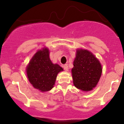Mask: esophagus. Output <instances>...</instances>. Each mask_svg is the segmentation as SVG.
I'll return each instance as SVG.
<instances>
[{"label": "esophagus", "mask_w": 124, "mask_h": 124, "mask_svg": "<svg viewBox=\"0 0 124 124\" xmlns=\"http://www.w3.org/2000/svg\"><path fill=\"white\" fill-rule=\"evenodd\" d=\"M63 68L64 70H65V71H66V72H67V71H68V70H69V68H68V65H67V64H65V65H64Z\"/></svg>", "instance_id": "1"}]
</instances>
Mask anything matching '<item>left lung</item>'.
I'll list each match as a JSON object with an SVG mask.
<instances>
[{
	"mask_svg": "<svg viewBox=\"0 0 124 124\" xmlns=\"http://www.w3.org/2000/svg\"><path fill=\"white\" fill-rule=\"evenodd\" d=\"M72 73L75 86L84 92H88L97 85L102 73V67L92 52L79 49L76 51Z\"/></svg>",
	"mask_w": 124,
	"mask_h": 124,
	"instance_id": "8db88e82",
	"label": "left lung"
}]
</instances>
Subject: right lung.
I'll use <instances>...</instances> for the list:
<instances>
[{"label":"right lung","mask_w":124,"mask_h":124,"mask_svg":"<svg viewBox=\"0 0 124 124\" xmlns=\"http://www.w3.org/2000/svg\"><path fill=\"white\" fill-rule=\"evenodd\" d=\"M63 70L58 64H54L49 58V49L44 48L38 51L27 66L28 80L35 89L48 92L54 87L57 75Z\"/></svg>","instance_id":"right-lung-1"}]
</instances>
